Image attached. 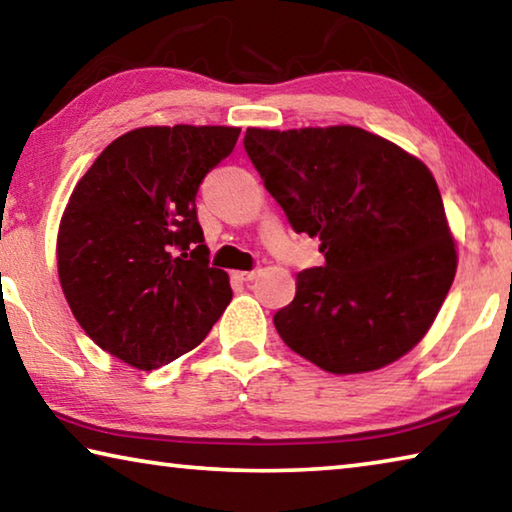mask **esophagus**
Segmentation results:
<instances>
[{
  "label": "esophagus",
  "instance_id": "1",
  "mask_svg": "<svg viewBox=\"0 0 512 512\" xmlns=\"http://www.w3.org/2000/svg\"><path fill=\"white\" fill-rule=\"evenodd\" d=\"M257 273H259V271H237L235 275L239 277V280H241V282H250V280H255V277H257Z\"/></svg>",
  "mask_w": 512,
  "mask_h": 512
}]
</instances>
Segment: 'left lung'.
I'll list each match as a JSON object with an SVG mask.
<instances>
[{
  "label": "left lung",
  "mask_w": 512,
  "mask_h": 512,
  "mask_svg": "<svg viewBox=\"0 0 512 512\" xmlns=\"http://www.w3.org/2000/svg\"><path fill=\"white\" fill-rule=\"evenodd\" d=\"M244 149L323 266L298 273L273 323L300 357L334 375L384 368L427 334L454 282L456 248L431 171L357 126L264 131Z\"/></svg>",
  "instance_id": "1"
}]
</instances>
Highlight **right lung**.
<instances>
[{"label": "right lung", "instance_id": "obj_1", "mask_svg": "<svg viewBox=\"0 0 512 512\" xmlns=\"http://www.w3.org/2000/svg\"><path fill=\"white\" fill-rule=\"evenodd\" d=\"M241 128L146 126L117 137L76 183L58 230V277L85 334L140 370L194 350L230 305L210 266L196 194Z\"/></svg>", "mask_w": 512, "mask_h": 512}]
</instances>
